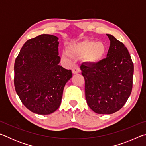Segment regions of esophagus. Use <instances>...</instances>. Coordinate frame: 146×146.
<instances>
[{"label":"esophagus","mask_w":146,"mask_h":146,"mask_svg":"<svg viewBox=\"0 0 146 146\" xmlns=\"http://www.w3.org/2000/svg\"><path fill=\"white\" fill-rule=\"evenodd\" d=\"M72 72L73 74H77L79 72H80V68L78 66H74V68H73L72 70Z\"/></svg>","instance_id":"1"}]
</instances>
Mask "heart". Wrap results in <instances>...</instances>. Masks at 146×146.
<instances>
[{
	"mask_svg": "<svg viewBox=\"0 0 146 146\" xmlns=\"http://www.w3.org/2000/svg\"><path fill=\"white\" fill-rule=\"evenodd\" d=\"M70 54L73 56L87 55L88 60L90 62L97 64L104 58L106 54V46L100 42L85 40L69 46L68 52L63 51V58H70Z\"/></svg>",
	"mask_w": 146,
	"mask_h": 146,
	"instance_id": "heart-1",
	"label": "heart"
}]
</instances>
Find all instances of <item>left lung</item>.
<instances>
[{
    "label": "left lung",
    "mask_w": 146,
    "mask_h": 146,
    "mask_svg": "<svg viewBox=\"0 0 146 146\" xmlns=\"http://www.w3.org/2000/svg\"><path fill=\"white\" fill-rule=\"evenodd\" d=\"M107 57L97 64L80 66L85 79L87 104L98 114H113L125 104L131 93L134 66L127 49L112 35Z\"/></svg>",
    "instance_id": "obj_1"
}]
</instances>
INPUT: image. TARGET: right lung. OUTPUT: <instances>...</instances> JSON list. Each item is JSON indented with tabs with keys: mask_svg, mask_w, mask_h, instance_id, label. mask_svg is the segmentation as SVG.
<instances>
[{
	"mask_svg": "<svg viewBox=\"0 0 146 146\" xmlns=\"http://www.w3.org/2000/svg\"><path fill=\"white\" fill-rule=\"evenodd\" d=\"M58 38L40 35L26 41L14 65V85L23 104L31 112L49 115L59 108L71 70L59 65Z\"/></svg>",
	"mask_w": 146,
	"mask_h": 146,
	"instance_id": "right-lung-1",
	"label": "right lung"
}]
</instances>
